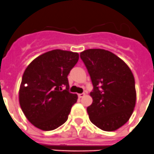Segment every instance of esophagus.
<instances>
[{"label": "esophagus", "mask_w": 154, "mask_h": 154, "mask_svg": "<svg viewBox=\"0 0 154 154\" xmlns=\"http://www.w3.org/2000/svg\"><path fill=\"white\" fill-rule=\"evenodd\" d=\"M78 96H79V98H82L85 96V93H80V94H79Z\"/></svg>", "instance_id": "34e87169"}]
</instances>
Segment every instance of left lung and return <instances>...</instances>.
I'll return each mask as SVG.
<instances>
[{"label":"left lung","instance_id":"left-lung-1","mask_svg":"<svg viewBox=\"0 0 154 154\" xmlns=\"http://www.w3.org/2000/svg\"><path fill=\"white\" fill-rule=\"evenodd\" d=\"M93 85L89 119L104 131H115L130 119L135 108V79L130 67L107 50L94 48L80 53Z\"/></svg>","mask_w":154,"mask_h":154}]
</instances>
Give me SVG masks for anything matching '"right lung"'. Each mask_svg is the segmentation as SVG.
<instances>
[{
	"mask_svg": "<svg viewBox=\"0 0 154 154\" xmlns=\"http://www.w3.org/2000/svg\"><path fill=\"white\" fill-rule=\"evenodd\" d=\"M79 58L77 52L55 49L37 57L24 70L19 103L24 116L35 127L49 131L68 119L78 96L69 92L67 76Z\"/></svg>",
	"mask_w": 154,
	"mask_h": 154,
	"instance_id": "right-lung-1",
	"label": "right lung"
}]
</instances>
